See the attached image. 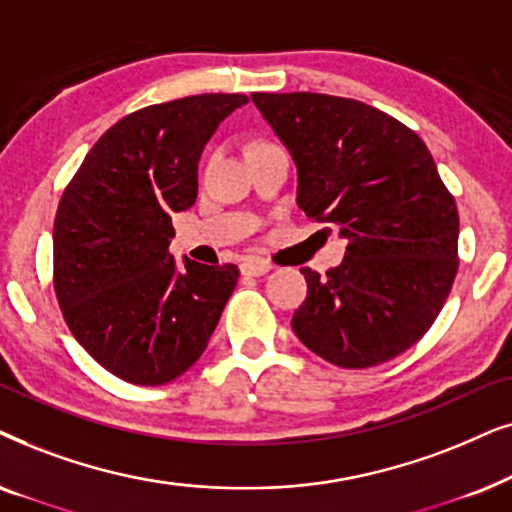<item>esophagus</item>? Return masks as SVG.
Instances as JSON below:
<instances>
[{
  "label": "esophagus",
  "instance_id": "obj_1",
  "mask_svg": "<svg viewBox=\"0 0 512 512\" xmlns=\"http://www.w3.org/2000/svg\"><path fill=\"white\" fill-rule=\"evenodd\" d=\"M271 269H274V264L260 260V257H248V260H243L241 264V271L245 276H264Z\"/></svg>",
  "mask_w": 512,
  "mask_h": 512
}]
</instances>
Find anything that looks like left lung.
I'll use <instances>...</instances> for the list:
<instances>
[{
    "label": "left lung",
    "instance_id": "8db88e82",
    "mask_svg": "<svg viewBox=\"0 0 512 512\" xmlns=\"http://www.w3.org/2000/svg\"><path fill=\"white\" fill-rule=\"evenodd\" d=\"M297 163V203L339 227L346 255L309 267L292 330L327 363L363 370L417 344L459 271V210L424 140L391 114L325 93H252Z\"/></svg>",
    "mask_w": 512,
    "mask_h": 512
}]
</instances>
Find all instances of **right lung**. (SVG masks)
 <instances>
[{"instance_id": "1", "label": "right lung", "mask_w": 512, "mask_h": 512, "mask_svg": "<svg viewBox=\"0 0 512 512\" xmlns=\"http://www.w3.org/2000/svg\"><path fill=\"white\" fill-rule=\"evenodd\" d=\"M241 93H203L142 107L100 135L53 222V288L88 356L135 386H161L206 351L238 283L168 252L173 213L194 206L203 147Z\"/></svg>"}]
</instances>
